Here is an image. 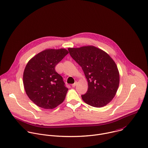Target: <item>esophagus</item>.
Masks as SVG:
<instances>
[{
    "label": "esophagus",
    "mask_w": 148,
    "mask_h": 148,
    "mask_svg": "<svg viewBox=\"0 0 148 148\" xmlns=\"http://www.w3.org/2000/svg\"><path fill=\"white\" fill-rule=\"evenodd\" d=\"M77 82H75V83H74V84H72V87L74 88V87H75V86L77 85Z\"/></svg>",
    "instance_id": "34e87169"
}]
</instances>
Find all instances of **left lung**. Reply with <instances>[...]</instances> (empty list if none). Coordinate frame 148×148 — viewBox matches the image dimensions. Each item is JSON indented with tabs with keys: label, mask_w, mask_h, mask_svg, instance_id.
<instances>
[{
	"label": "left lung",
	"mask_w": 148,
	"mask_h": 148,
	"mask_svg": "<svg viewBox=\"0 0 148 148\" xmlns=\"http://www.w3.org/2000/svg\"><path fill=\"white\" fill-rule=\"evenodd\" d=\"M70 55L82 67L88 81L87 92L82 99L94 107L107 105L115 97L119 85V73L111 56L93 45L69 48Z\"/></svg>",
	"instance_id": "left-lung-1"
}]
</instances>
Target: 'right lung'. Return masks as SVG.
<instances>
[{
	"instance_id": "obj_1",
	"label": "right lung",
	"mask_w": 148,
	"mask_h": 148,
	"mask_svg": "<svg viewBox=\"0 0 148 148\" xmlns=\"http://www.w3.org/2000/svg\"><path fill=\"white\" fill-rule=\"evenodd\" d=\"M68 53L64 48L47 49L27 63L23 75V86L29 98L37 106L53 109L65 99L69 89L55 68Z\"/></svg>"
}]
</instances>
